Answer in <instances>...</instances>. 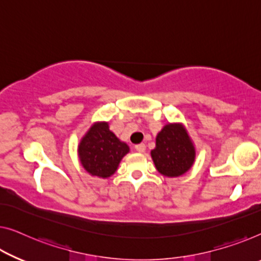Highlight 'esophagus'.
I'll use <instances>...</instances> for the list:
<instances>
[{
  "label": "esophagus",
  "mask_w": 261,
  "mask_h": 261,
  "mask_svg": "<svg viewBox=\"0 0 261 261\" xmlns=\"http://www.w3.org/2000/svg\"><path fill=\"white\" fill-rule=\"evenodd\" d=\"M145 144H143V143H141V144H137V145H135V149H136V151H138V152H141V153H143L144 151H145Z\"/></svg>",
  "instance_id": "obj_1"
}]
</instances>
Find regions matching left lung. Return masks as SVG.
Here are the masks:
<instances>
[{
  "label": "left lung",
  "instance_id": "obj_1",
  "mask_svg": "<svg viewBox=\"0 0 261 261\" xmlns=\"http://www.w3.org/2000/svg\"><path fill=\"white\" fill-rule=\"evenodd\" d=\"M194 147L186 130L179 124L164 126L155 138L151 151L155 168L166 177H178L191 168L194 162Z\"/></svg>",
  "mask_w": 261,
  "mask_h": 261
}]
</instances>
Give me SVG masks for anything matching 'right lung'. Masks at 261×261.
Listing matches in <instances>:
<instances>
[{
    "instance_id": "right-lung-1",
    "label": "right lung",
    "mask_w": 261,
    "mask_h": 261,
    "mask_svg": "<svg viewBox=\"0 0 261 261\" xmlns=\"http://www.w3.org/2000/svg\"><path fill=\"white\" fill-rule=\"evenodd\" d=\"M129 152V146L120 142L108 123H97L90 127L79 146L80 161L92 176L108 178L117 170L120 159Z\"/></svg>"
}]
</instances>
